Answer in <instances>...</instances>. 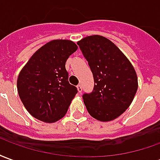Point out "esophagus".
<instances>
[{
    "label": "esophagus",
    "mask_w": 160,
    "mask_h": 160,
    "mask_svg": "<svg viewBox=\"0 0 160 160\" xmlns=\"http://www.w3.org/2000/svg\"><path fill=\"white\" fill-rule=\"evenodd\" d=\"M77 89L79 91V92H82V86H81L80 84H79V85L77 86Z\"/></svg>",
    "instance_id": "1"
}]
</instances>
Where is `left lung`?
<instances>
[{"instance_id": "left-lung-1", "label": "left lung", "mask_w": 160, "mask_h": 160, "mask_svg": "<svg viewBox=\"0 0 160 160\" xmlns=\"http://www.w3.org/2000/svg\"><path fill=\"white\" fill-rule=\"evenodd\" d=\"M77 44L93 75V90L82 95L87 111L101 122L114 120L129 107L137 92L134 67L106 38L89 36Z\"/></svg>"}]
</instances>
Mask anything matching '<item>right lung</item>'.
<instances>
[{
  "mask_svg": "<svg viewBox=\"0 0 160 160\" xmlns=\"http://www.w3.org/2000/svg\"><path fill=\"white\" fill-rule=\"evenodd\" d=\"M78 49L69 40H53L34 53L18 77L17 88L24 106L45 122L62 118L77 87L68 82L67 60Z\"/></svg>",
  "mask_w": 160,
  "mask_h": 160,
  "instance_id": "add662e5",
  "label": "right lung"
}]
</instances>
